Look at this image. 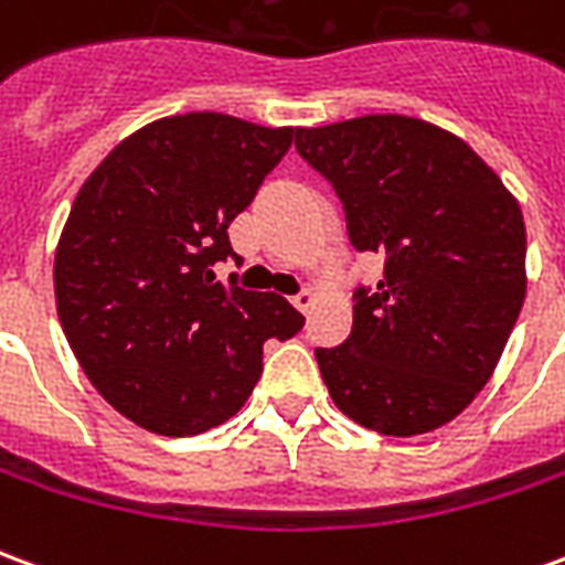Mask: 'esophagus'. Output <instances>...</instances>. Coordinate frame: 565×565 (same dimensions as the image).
<instances>
[{
    "instance_id": "esophagus-1",
    "label": "esophagus",
    "mask_w": 565,
    "mask_h": 565,
    "mask_svg": "<svg viewBox=\"0 0 565 565\" xmlns=\"http://www.w3.org/2000/svg\"><path fill=\"white\" fill-rule=\"evenodd\" d=\"M294 306L308 315V311L315 308V294H311V290H299V294L294 296Z\"/></svg>"
}]
</instances>
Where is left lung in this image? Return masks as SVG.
Returning <instances> with one entry per match:
<instances>
[{
	"label": "left lung",
	"instance_id": "1",
	"mask_svg": "<svg viewBox=\"0 0 565 565\" xmlns=\"http://www.w3.org/2000/svg\"><path fill=\"white\" fill-rule=\"evenodd\" d=\"M335 190L348 238L384 257L354 327L315 348L339 412L381 436L448 424L493 375L526 294L521 205L469 145L426 120L369 115L296 129Z\"/></svg>",
	"mask_w": 565,
	"mask_h": 565
}]
</instances>
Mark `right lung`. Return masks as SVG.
<instances>
[{
    "label": "right lung",
    "instance_id": "add662e5",
    "mask_svg": "<svg viewBox=\"0 0 565 565\" xmlns=\"http://www.w3.org/2000/svg\"><path fill=\"white\" fill-rule=\"evenodd\" d=\"M294 145V129L193 111L153 120L105 157L68 211L56 315L108 405L160 436H199L247 403L263 342L306 318L214 266L242 257L230 223Z\"/></svg>",
    "mask_w": 565,
    "mask_h": 565
}]
</instances>
